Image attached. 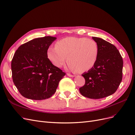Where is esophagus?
Segmentation results:
<instances>
[{
  "label": "esophagus",
  "mask_w": 135,
  "mask_h": 135,
  "mask_svg": "<svg viewBox=\"0 0 135 135\" xmlns=\"http://www.w3.org/2000/svg\"><path fill=\"white\" fill-rule=\"evenodd\" d=\"M67 75L69 76H70V77H74L75 76V75H72V74H69V73H67Z\"/></svg>",
  "instance_id": "obj_1"
}]
</instances>
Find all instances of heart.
Masks as SVG:
<instances>
[{
    "instance_id": "b5f03b06",
    "label": "heart",
    "mask_w": 135,
    "mask_h": 135,
    "mask_svg": "<svg viewBox=\"0 0 135 135\" xmlns=\"http://www.w3.org/2000/svg\"><path fill=\"white\" fill-rule=\"evenodd\" d=\"M99 49L96 42L84 38L68 37L55 44L47 51L48 59L54 66L61 68L67 57L69 68L73 71L84 72L92 68L97 59Z\"/></svg>"
}]
</instances>
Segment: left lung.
Instances as JSON below:
<instances>
[{
  "label": "left lung",
  "instance_id": "left-lung-1",
  "mask_svg": "<svg viewBox=\"0 0 135 135\" xmlns=\"http://www.w3.org/2000/svg\"><path fill=\"white\" fill-rule=\"evenodd\" d=\"M92 39L99 49L97 59L94 66L82 74L85 82L79 91L84 97L99 99L117 90L122 80L123 61L113 44L100 38Z\"/></svg>",
  "mask_w": 135,
  "mask_h": 135
}]
</instances>
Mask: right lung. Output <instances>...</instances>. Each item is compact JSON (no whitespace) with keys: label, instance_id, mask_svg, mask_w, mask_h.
Listing matches in <instances>:
<instances>
[{"label":"right lung","instance_id":"right-lung-1","mask_svg":"<svg viewBox=\"0 0 135 135\" xmlns=\"http://www.w3.org/2000/svg\"><path fill=\"white\" fill-rule=\"evenodd\" d=\"M56 39L50 36L34 39L16 51L11 62L12 79L24 97L35 100L48 99L66 74L47 57L48 49Z\"/></svg>","mask_w":135,"mask_h":135}]
</instances>
